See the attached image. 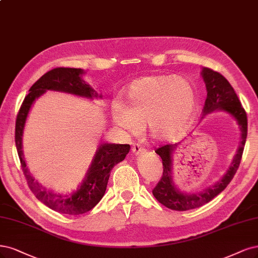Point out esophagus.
I'll list each match as a JSON object with an SVG mask.
<instances>
[{"label":"esophagus","mask_w":258,"mask_h":258,"mask_svg":"<svg viewBox=\"0 0 258 258\" xmlns=\"http://www.w3.org/2000/svg\"><path fill=\"white\" fill-rule=\"evenodd\" d=\"M132 153L135 154L136 156H140L142 154H144V148H142L139 144H136V145H133V147H132Z\"/></svg>","instance_id":"esophagus-1"}]
</instances>
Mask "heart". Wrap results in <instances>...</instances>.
<instances>
[{
  "instance_id": "obj_1",
  "label": "heart",
  "mask_w": 258,
  "mask_h": 258,
  "mask_svg": "<svg viewBox=\"0 0 258 258\" xmlns=\"http://www.w3.org/2000/svg\"><path fill=\"white\" fill-rule=\"evenodd\" d=\"M199 108V97L189 80L172 75L137 79L115 104L111 117L123 136H137L146 125L156 141L170 142L189 128Z\"/></svg>"
}]
</instances>
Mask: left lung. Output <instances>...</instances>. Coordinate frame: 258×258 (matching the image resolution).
<instances>
[{"instance_id":"1","label":"left lung","mask_w":258,"mask_h":258,"mask_svg":"<svg viewBox=\"0 0 258 258\" xmlns=\"http://www.w3.org/2000/svg\"><path fill=\"white\" fill-rule=\"evenodd\" d=\"M207 90V98L203 109V117L215 111H223L234 117L240 129V143L233 161L226 173L216 183L200 192H183L177 188L173 179V153L180 143L168 144L160 147L156 153L161 157L163 175L153 190L154 197L165 207L177 211H185L199 208L214 200L232 181L240 164L243 148L247 136L246 113L239 101L233 86L221 74L212 69L203 67L201 73Z\"/></svg>"}]
</instances>
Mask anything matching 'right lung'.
I'll return each instance as SVG.
<instances>
[{
	"label": "right lung",
	"mask_w": 258,
	"mask_h": 258,
	"mask_svg": "<svg viewBox=\"0 0 258 258\" xmlns=\"http://www.w3.org/2000/svg\"><path fill=\"white\" fill-rule=\"evenodd\" d=\"M85 72L81 68H54L44 74L29 90L17 115L15 141L22 171L31 191L37 200L50 209L68 216H78L93 209L100 202L106 190V184L112 168L126 158L130 150L128 144L102 143L97 148L96 154L88 167L84 179L77 190L68 194L57 193L42 186L30 173L23 155V132L26 119L33 103L47 91H54L93 100L102 98L94 88L83 80Z\"/></svg>",
	"instance_id": "obj_1"
}]
</instances>
